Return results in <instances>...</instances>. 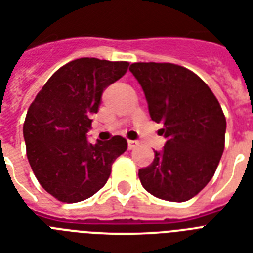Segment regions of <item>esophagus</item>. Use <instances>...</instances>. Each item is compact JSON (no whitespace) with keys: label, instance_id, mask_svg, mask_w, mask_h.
<instances>
[{"label":"esophagus","instance_id":"obj_1","mask_svg":"<svg viewBox=\"0 0 253 253\" xmlns=\"http://www.w3.org/2000/svg\"><path fill=\"white\" fill-rule=\"evenodd\" d=\"M127 144H128V149H133V148L136 147L139 143H137L136 140H128V141H127Z\"/></svg>","mask_w":253,"mask_h":253}]
</instances>
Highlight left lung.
Wrapping results in <instances>:
<instances>
[{"label":"left lung","instance_id":"obj_1","mask_svg":"<svg viewBox=\"0 0 253 253\" xmlns=\"http://www.w3.org/2000/svg\"><path fill=\"white\" fill-rule=\"evenodd\" d=\"M130 71L144 91L152 121L166 139L139 179L156 198L187 201L212 179L225 148L226 118L211 88L174 63L137 62Z\"/></svg>","mask_w":253,"mask_h":253}]
</instances>
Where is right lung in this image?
<instances>
[{
    "instance_id": "right-lung-1",
    "label": "right lung",
    "mask_w": 253,
    "mask_h": 253,
    "mask_svg": "<svg viewBox=\"0 0 253 253\" xmlns=\"http://www.w3.org/2000/svg\"><path fill=\"white\" fill-rule=\"evenodd\" d=\"M128 62L79 58L58 69L41 88L23 125L27 159L46 192L62 203L91 198L105 186L113 162L127 149L122 136L89 143L92 114L102 92Z\"/></svg>"
}]
</instances>
